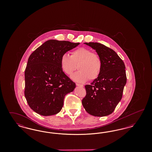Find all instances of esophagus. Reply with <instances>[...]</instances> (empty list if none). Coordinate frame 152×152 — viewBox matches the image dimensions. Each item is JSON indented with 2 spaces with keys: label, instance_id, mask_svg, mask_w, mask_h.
I'll return each instance as SVG.
<instances>
[{
  "label": "esophagus",
  "instance_id": "obj_1",
  "mask_svg": "<svg viewBox=\"0 0 152 152\" xmlns=\"http://www.w3.org/2000/svg\"><path fill=\"white\" fill-rule=\"evenodd\" d=\"M76 85L77 86H78V87H84V86L83 85V84H79V83H76Z\"/></svg>",
  "mask_w": 152,
  "mask_h": 152
}]
</instances>
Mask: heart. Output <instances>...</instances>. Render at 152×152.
<instances>
[{"mask_svg":"<svg viewBox=\"0 0 152 152\" xmlns=\"http://www.w3.org/2000/svg\"><path fill=\"white\" fill-rule=\"evenodd\" d=\"M60 66L68 75H72L78 68L79 71L73 75L72 78L76 81L84 83L99 77L102 69V61L97 53L81 47L71 52V56L63 55L60 58Z\"/></svg>","mask_w":152,"mask_h":152,"instance_id":"1","label":"heart"}]
</instances>
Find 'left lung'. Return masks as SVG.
<instances>
[{
	"instance_id": "1",
	"label": "left lung",
	"mask_w": 152,
	"mask_h": 152,
	"mask_svg": "<svg viewBox=\"0 0 152 152\" xmlns=\"http://www.w3.org/2000/svg\"><path fill=\"white\" fill-rule=\"evenodd\" d=\"M100 57L102 69L99 77L85 86L87 94L82 104L87 112L97 117L108 116L115 110L123 96L126 83L125 66L115 51L99 43H84Z\"/></svg>"
}]
</instances>
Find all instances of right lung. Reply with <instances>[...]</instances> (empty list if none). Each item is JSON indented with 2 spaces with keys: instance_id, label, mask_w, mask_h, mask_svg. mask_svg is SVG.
I'll return each instance as SVG.
<instances>
[{
  "instance_id": "add662e5",
  "label": "right lung",
  "mask_w": 152,
  "mask_h": 152,
  "mask_svg": "<svg viewBox=\"0 0 152 152\" xmlns=\"http://www.w3.org/2000/svg\"><path fill=\"white\" fill-rule=\"evenodd\" d=\"M79 43L50 40L29 56L25 70L24 95L29 107L42 116L58 113L65 95L76 84L61 68L60 58Z\"/></svg>"
}]
</instances>
